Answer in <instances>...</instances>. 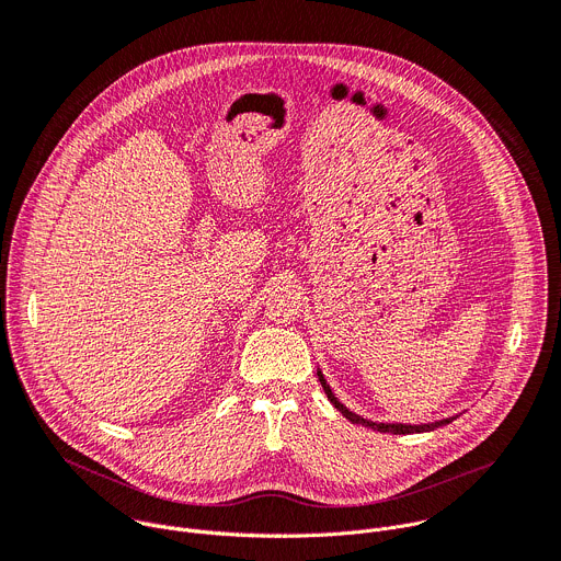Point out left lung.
I'll return each mask as SVG.
<instances>
[{"label":"left lung","mask_w":561,"mask_h":561,"mask_svg":"<svg viewBox=\"0 0 561 561\" xmlns=\"http://www.w3.org/2000/svg\"><path fill=\"white\" fill-rule=\"evenodd\" d=\"M317 377H319V383H322V388H324V392H327V397L331 399V404L348 420V422H353V424H362V426H368V428H373V431H379V433H392V435H411V433H431V431H435V428H439V426H446V424H450L455 417H446V420H439V422H428V424H383V422H370V420H366V417H362V415H357V413H353L351 409H346L340 399L335 397V392H333V388L329 386V381H327V377H324V373L317 368Z\"/></svg>","instance_id":"left-lung-1"}]
</instances>
